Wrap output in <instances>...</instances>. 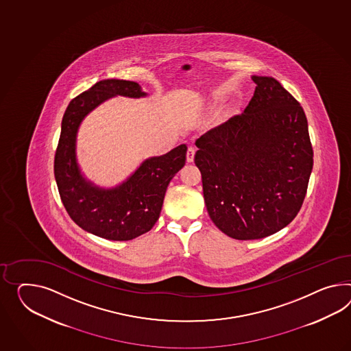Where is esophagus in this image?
Here are the masks:
<instances>
[{
    "instance_id": "34e87169",
    "label": "esophagus",
    "mask_w": 351,
    "mask_h": 351,
    "mask_svg": "<svg viewBox=\"0 0 351 351\" xmlns=\"http://www.w3.org/2000/svg\"><path fill=\"white\" fill-rule=\"evenodd\" d=\"M195 153H196V147L189 146V150H187V162H193V159H195Z\"/></svg>"
}]
</instances>
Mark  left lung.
<instances>
[{"mask_svg":"<svg viewBox=\"0 0 351 351\" xmlns=\"http://www.w3.org/2000/svg\"><path fill=\"white\" fill-rule=\"evenodd\" d=\"M257 85L242 114L196 140L207 213L228 237H269L297 216L313 168L304 110L270 76Z\"/></svg>","mask_w":351,"mask_h":351,"instance_id":"left-lung-1","label":"left lung"}]
</instances>
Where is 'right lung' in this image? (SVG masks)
<instances>
[{
  "label": "right lung",
  "instance_id": "add662e5",
  "mask_svg": "<svg viewBox=\"0 0 351 351\" xmlns=\"http://www.w3.org/2000/svg\"><path fill=\"white\" fill-rule=\"evenodd\" d=\"M147 95L135 81L107 79L72 99L63 114L54 156V178L63 206L81 229L109 241H131L153 228L171 180L186 164L187 145L147 158L126 180L101 187L81 171L76 150L79 128L86 116L107 100Z\"/></svg>",
  "mask_w": 351,
  "mask_h": 351
}]
</instances>
